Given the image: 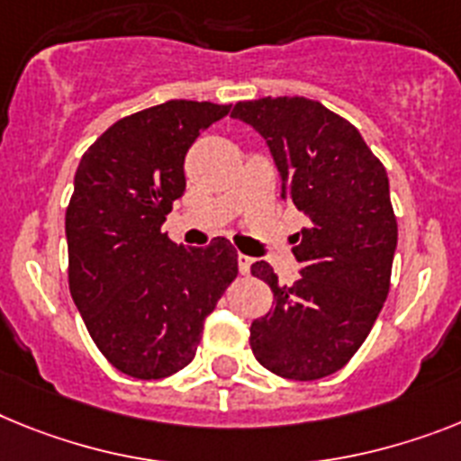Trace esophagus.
Returning <instances> with one entry per match:
<instances>
[{"label":"esophagus","instance_id":"1","mask_svg":"<svg viewBox=\"0 0 461 461\" xmlns=\"http://www.w3.org/2000/svg\"><path fill=\"white\" fill-rule=\"evenodd\" d=\"M237 260H239V272H241V274H250V267H253V258L239 253Z\"/></svg>","mask_w":461,"mask_h":461}]
</instances>
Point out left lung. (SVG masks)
Masks as SVG:
<instances>
[{"mask_svg": "<svg viewBox=\"0 0 461 461\" xmlns=\"http://www.w3.org/2000/svg\"><path fill=\"white\" fill-rule=\"evenodd\" d=\"M231 117L265 138L281 199L304 212L293 237L300 278L281 285L267 262L250 267L274 290L250 326V349L288 380H321L358 351L389 295L398 227L389 177L361 133L316 100L237 103Z\"/></svg>", "mask_w": 461, "mask_h": 461, "instance_id": "obj_1", "label": "left lung"}]
</instances>
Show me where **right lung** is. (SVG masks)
Segmentation results:
<instances>
[{"label": "right lung", "instance_id": "add662e5", "mask_svg": "<svg viewBox=\"0 0 461 461\" xmlns=\"http://www.w3.org/2000/svg\"><path fill=\"white\" fill-rule=\"evenodd\" d=\"M230 105L168 100L112 123L81 157L65 212L69 293L107 361L161 380L196 354L203 321L237 278L227 239L185 249L161 234L185 194V154Z\"/></svg>", "mask_w": 461, "mask_h": 461}]
</instances>
